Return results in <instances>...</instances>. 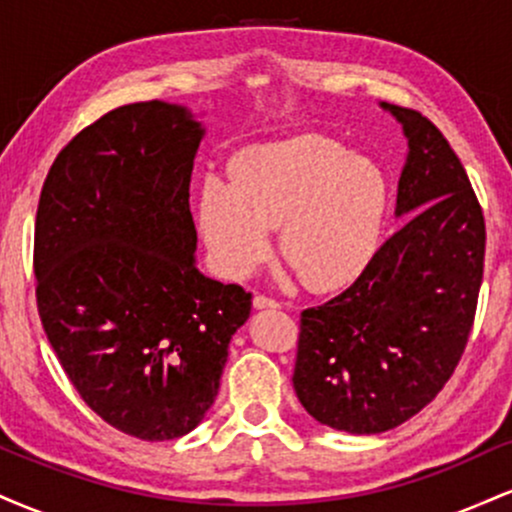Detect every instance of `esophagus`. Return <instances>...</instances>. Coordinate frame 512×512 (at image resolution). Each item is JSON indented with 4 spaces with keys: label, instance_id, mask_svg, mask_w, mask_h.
Returning a JSON list of instances; mask_svg holds the SVG:
<instances>
[{
    "label": "esophagus",
    "instance_id": "34e87169",
    "mask_svg": "<svg viewBox=\"0 0 512 512\" xmlns=\"http://www.w3.org/2000/svg\"><path fill=\"white\" fill-rule=\"evenodd\" d=\"M252 303H255V308H279V301L272 296H267V293H257L255 298H252Z\"/></svg>",
    "mask_w": 512,
    "mask_h": 512
}]
</instances>
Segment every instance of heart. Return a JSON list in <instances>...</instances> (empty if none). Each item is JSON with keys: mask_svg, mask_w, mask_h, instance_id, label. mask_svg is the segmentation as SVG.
Here are the masks:
<instances>
[{"mask_svg": "<svg viewBox=\"0 0 512 512\" xmlns=\"http://www.w3.org/2000/svg\"><path fill=\"white\" fill-rule=\"evenodd\" d=\"M387 182L368 158L320 134L240 151L231 182L204 180L199 226L223 274L245 276L279 228V255L310 289H334L368 260Z\"/></svg>", "mask_w": 512, "mask_h": 512, "instance_id": "1", "label": "heart"}]
</instances>
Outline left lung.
<instances>
[{"label": "left lung", "mask_w": 512, "mask_h": 512, "mask_svg": "<svg viewBox=\"0 0 512 512\" xmlns=\"http://www.w3.org/2000/svg\"><path fill=\"white\" fill-rule=\"evenodd\" d=\"M385 108L409 139L404 223L349 289L303 310L293 368L305 411L356 436L390 431L436 399L464 354L484 276V211L460 158L428 117Z\"/></svg>", "instance_id": "8db88e82"}]
</instances>
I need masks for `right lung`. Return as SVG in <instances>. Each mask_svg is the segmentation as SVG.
<instances>
[{
    "mask_svg": "<svg viewBox=\"0 0 512 512\" xmlns=\"http://www.w3.org/2000/svg\"><path fill=\"white\" fill-rule=\"evenodd\" d=\"M199 139L178 105L110 110L57 154L35 214V301L64 373L105 424L151 443L204 419L252 308L195 267Z\"/></svg>",
    "mask_w": 512,
    "mask_h": 512,
    "instance_id": "right-lung-1",
    "label": "right lung"
}]
</instances>
